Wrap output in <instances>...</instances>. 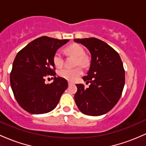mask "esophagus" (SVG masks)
Listing matches in <instances>:
<instances>
[{
	"mask_svg": "<svg viewBox=\"0 0 146 146\" xmlns=\"http://www.w3.org/2000/svg\"><path fill=\"white\" fill-rule=\"evenodd\" d=\"M68 86H70V85H72V84H73V83L71 82L68 81Z\"/></svg>",
	"mask_w": 146,
	"mask_h": 146,
	"instance_id": "obj_1",
	"label": "esophagus"
}]
</instances>
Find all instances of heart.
<instances>
[{"label": "heart", "mask_w": 146, "mask_h": 146, "mask_svg": "<svg viewBox=\"0 0 146 146\" xmlns=\"http://www.w3.org/2000/svg\"><path fill=\"white\" fill-rule=\"evenodd\" d=\"M66 52L68 55L77 57V64L86 66L89 63V60L84 55V50L80 45L73 44L66 48ZM54 64L57 67H61L64 64V55L60 50L56 51L53 56ZM83 73L81 67L78 66L74 68H62L58 71L59 76L69 81H74Z\"/></svg>", "instance_id": "1"}]
</instances>
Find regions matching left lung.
<instances>
[{"label":"left lung","mask_w":146,"mask_h":146,"mask_svg":"<svg viewBox=\"0 0 146 146\" xmlns=\"http://www.w3.org/2000/svg\"><path fill=\"white\" fill-rule=\"evenodd\" d=\"M89 50L91 60L89 71L82 79L89 87L77 84L74 99L81 112L89 116H101L116 105L125 85V70L115 50L96 38L75 39Z\"/></svg>","instance_id":"left-lung-1"}]
</instances>
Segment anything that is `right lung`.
<instances>
[{
	"label": "right lung",
	"mask_w": 146,
	"mask_h": 146,
	"mask_svg": "<svg viewBox=\"0 0 146 146\" xmlns=\"http://www.w3.org/2000/svg\"><path fill=\"white\" fill-rule=\"evenodd\" d=\"M69 39L41 36L33 40L17 53L10 73V85L15 99L24 110L33 114L51 111L68 87L64 78L56 77L53 56ZM54 77L44 84V77Z\"/></svg>",
	"instance_id": "1"
}]
</instances>
